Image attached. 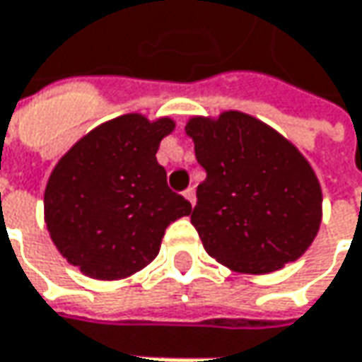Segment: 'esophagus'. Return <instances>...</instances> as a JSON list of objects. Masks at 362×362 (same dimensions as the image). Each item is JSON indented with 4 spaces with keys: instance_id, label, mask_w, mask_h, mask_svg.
Here are the masks:
<instances>
[{
    "instance_id": "34e87169",
    "label": "esophagus",
    "mask_w": 362,
    "mask_h": 362,
    "mask_svg": "<svg viewBox=\"0 0 362 362\" xmlns=\"http://www.w3.org/2000/svg\"><path fill=\"white\" fill-rule=\"evenodd\" d=\"M184 198L190 202V204H196V194H194V188H188V190H184Z\"/></svg>"
}]
</instances>
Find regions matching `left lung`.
Segmentation results:
<instances>
[{
  "label": "left lung",
  "mask_w": 362,
  "mask_h": 362,
  "mask_svg": "<svg viewBox=\"0 0 362 362\" xmlns=\"http://www.w3.org/2000/svg\"><path fill=\"white\" fill-rule=\"evenodd\" d=\"M186 134L206 170L190 216L206 252L250 274L305 255L320 226L322 194L293 144L243 112L192 118Z\"/></svg>",
  "instance_id": "8db88e82"
}]
</instances>
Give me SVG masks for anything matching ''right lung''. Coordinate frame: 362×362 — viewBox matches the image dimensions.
Masks as SVG:
<instances>
[{"label":"right lung","instance_id":"1","mask_svg":"<svg viewBox=\"0 0 362 362\" xmlns=\"http://www.w3.org/2000/svg\"><path fill=\"white\" fill-rule=\"evenodd\" d=\"M174 122L126 114L74 144L52 172L45 224L69 264L98 281H118L150 264L164 232L192 212L172 192L156 152Z\"/></svg>","mask_w":362,"mask_h":362}]
</instances>
